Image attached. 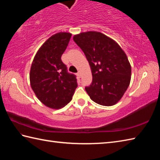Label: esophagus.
<instances>
[{
  "label": "esophagus",
  "instance_id": "1",
  "mask_svg": "<svg viewBox=\"0 0 160 160\" xmlns=\"http://www.w3.org/2000/svg\"><path fill=\"white\" fill-rule=\"evenodd\" d=\"M77 76L79 77V78H80V76H81V74H80V72H78L77 73Z\"/></svg>",
  "mask_w": 160,
  "mask_h": 160
}]
</instances>
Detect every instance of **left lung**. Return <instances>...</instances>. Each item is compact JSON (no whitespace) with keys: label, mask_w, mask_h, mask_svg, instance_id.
<instances>
[{"label":"left lung","mask_w":160,"mask_h":160,"mask_svg":"<svg viewBox=\"0 0 160 160\" xmlns=\"http://www.w3.org/2000/svg\"><path fill=\"white\" fill-rule=\"evenodd\" d=\"M73 39L85 54L91 67L93 80L85 87L91 99L107 107L118 102L131 78V64L123 49L115 40L98 32L80 33Z\"/></svg>","instance_id":"8db88e82"}]
</instances>
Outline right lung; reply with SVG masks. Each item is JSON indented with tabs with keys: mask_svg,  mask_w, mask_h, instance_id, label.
<instances>
[{
	"mask_svg": "<svg viewBox=\"0 0 160 160\" xmlns=\"http://www.w3.org/2000/svg\"><path fill=\"white\" fill-rule=\"evenodd\" d=\"M71 37L67 32L51 36L38 50L30 69L32 90L42 104L53 109L66 106L78 87L76 76L67 72L61 60Z\"/></svg>",
	"mask_w": 160,
	"mask_h": 160,
	"instance_id": "1",
	"label": "right lung"
}]
</instances>
